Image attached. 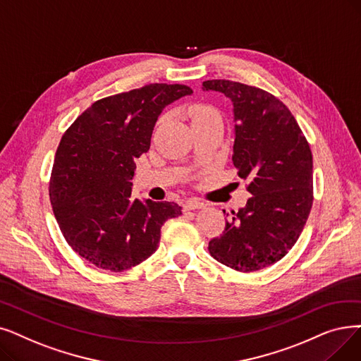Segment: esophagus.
I'll list each match as a JSON object with an SVG mask.
<instances>
[{"label": "esophagus", "mask_w": 361, "mask_h": 361, "mask_svg": "<svg viewBox=\"0 0 361 361\" xmlns=\"http://www.w3.org/2000/svg\"><path fill=\"white\" fill-rule=\"evenodd\" d=\"M207 205L203 202H200V200H197V199H189V200H185V203H184V208L187 209V211H192V209H202V208H205Z\"/></svg>", "instance_id": "obj_1"}]
</instances>
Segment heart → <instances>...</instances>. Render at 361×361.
I'll list each match as a JSON object with an SVG mask.
<instances>
[{
    "instance_id": "heart-1",
    "label": "heart",
    "mask_w": 361,
    "mask_h": 361,
    "mask_svg": "<svg viewBox=\"0 0 361 361\" xmlns=\"http://www.w3.org/2000/svg\"><path fill=\"white\" fill-rule=\"evenodd\" d=\"M187 115H189L192 121V127L197 123H203L208 121H221V116H219V112L215 107L205 104V103H196L192 104L189 109H187Z\"/></svg>"
}]
</instances>
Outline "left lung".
Instances as JSON below:
<instances>
[{"label": "left lung", "instance_id": "1", "mask_svg": "<svg viewBox=\"0 0 361 361\" xmlns=\"http://www.w3.org/2000/svg\"><path fill=\"white\" fill-rule=\"evenodd\" d=\"M233 103V164L252 195L233 211L209 254L242 273L280 261L307 223L312 207V154L289 109L273 94L228 80L203 82ZM226 212V211H224ZM228 215V214H227Z\"/></svg>", "mask_w": 361, "mask_h": 361}]
</instances>
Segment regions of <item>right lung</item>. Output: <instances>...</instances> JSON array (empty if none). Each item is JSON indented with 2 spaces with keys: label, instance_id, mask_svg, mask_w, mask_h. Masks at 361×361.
Segmentation results:
<instances>
[{
  "label": "right lung",
  "instance_id": "add662e5",
  "mask_svg": "<svg viewBox=\"0 0 361 361\" xmlns=\"http://www.w3.org/2000/svg\"><path fill=\"white\" fill-rule=\"evenodd\" d=\"M190 87L150 84L94 102L66 130L56 152L50 200L60 231L85 261L123 271L147 259L174 202L131 197L135 159L150 149L164 107Z\"/></svg>",
  "mask_w": 361,
  "mask_h": 361
}]
</instances>
